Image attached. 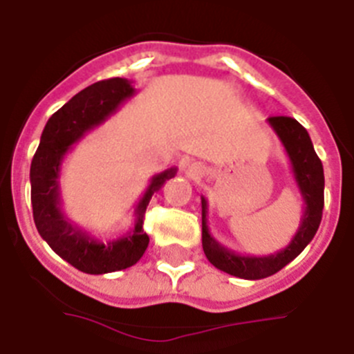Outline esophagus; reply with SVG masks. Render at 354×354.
<instances>
[{
  "label": "esophagus",
  "instance_id": "34e87169",
  "mask_svg": "<svg viewBox=\"0 0 354 354\" xmlns=\"http://www.w3.org/2000/svg\"><path fill=\"white\" fill-rule=\"evenodd\" d=\"M204 173H206V169H204V166L203 164H199V162L188 164L187 176L190 178V180H201V178L204 176Z\"/></svg>",
  "mask_w": 354,
  "mask_h": 354
}]
</instances>
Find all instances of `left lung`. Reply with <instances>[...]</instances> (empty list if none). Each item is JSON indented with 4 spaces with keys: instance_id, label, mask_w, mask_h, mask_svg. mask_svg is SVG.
<instances>
[{
    "instance_id": "left-lung-1",
    "label": "left lung",
    "mask_w": 354,
    "mask_h": 354,
    "mask_svg": "<svg viewBox=\"0 0 354 354\" xmlns=\"http://www.w3.org/2000/svg\"><path fill=\"white\" fill-rule=\"evenodd\" d=\"M276 136L281 141L286 155L290 158L293 180L299 187L304 199V213L300 218V225L297 234L292 237L290 244L279 252L266 257H250L232 252L222 246L207 229V201L201 197L203 203V250L211 263L216 269L241 277V279H263L283 267L288 266L293 259L304 252V248L311 243L322 223L323 204H325V176H323V164L316 155L313 141L306 129L290 117H270L267 118Z\"/></svg>"
}]
</instances>
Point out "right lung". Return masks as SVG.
<instances>
[{
  "label": "right lung",
  "instance_id": "right-lung-1",
  "mask_svg": "<svg viewBox=\"0 0 354 354\" xmlns=\"http://www.w3.org/2000/svg\"><path fill=\"white\" fill-rule=\"evenodd\" d=\"M134 94L136 91L127 78H110L88 85L48 118L32 157L29 180L36 229L62 260L82 272H115L134 266L143 257L150 243V237L143 230L145 211L151 196L176 174V167L155 174L134 209V227L125 236L108 239L106 243L75 225L62 211L59 176L66 153Z\"/></svg>",
  "mask_w": 354,
  "mask_h": 354
}]
</instances>
